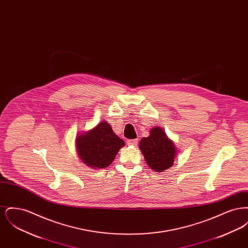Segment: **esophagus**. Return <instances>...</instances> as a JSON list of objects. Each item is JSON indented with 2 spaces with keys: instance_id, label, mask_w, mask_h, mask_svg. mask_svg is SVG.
I'll return each instance as SVG.
<instances>
[{
  "instance_id": "obj_1",
  "label": "esophagus",
  "mask_w": 248,
  "mask_h": 248,
  "mask_svg": "<svg viewBox=\"0 0 248 248\" xmlns=\"http://www.w3.org/2000/svg\"><path fill=\"white\" fill-rule=\"evenodd\" d=\"M127 145L128 146H132V147H135L138 145V140H129L127 141Z\"/></svg>"
}]
</instances>
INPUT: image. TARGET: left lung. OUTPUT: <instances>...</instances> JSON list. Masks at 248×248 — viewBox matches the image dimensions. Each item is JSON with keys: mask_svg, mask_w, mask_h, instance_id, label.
<instances>
[{"mask_svg": "<svg viewBox=\"0 0 248 248\" xmlns=\"http://www.w3.org/2000/svg\"><path fill=\"white\" fill-rule=\"evenodd\" d=\"M140 150L145 158L147 165L155 172H164L174 165L178 150L159 126L153 127L150 136L142 138Z\"/></svg>", "mask_w": 248, "mask_h": 248, "instance_id": "obj_1", "label": "left lung"}]
</instances>
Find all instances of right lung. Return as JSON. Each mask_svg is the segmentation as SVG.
Listing matches in <instances>:
<instances>
[{
	"instance_id": "right-lung-1",
	"label": "right lung",
	"mask_w": 248,
	"mask_h": 248,
	"mask_svg": "<svg viewBox=\"0 0 248 248\" xmlns=\"http://www.w3.org/2000/svg\"><path fill=\"white\" fill-rule=\"evenodd\" d=\"M76 151L84 165L92 169H102L110 165L125 143L112 131L106 121L94 128L79 133L76 137Z\"/></svg>"
}]
</instances>
